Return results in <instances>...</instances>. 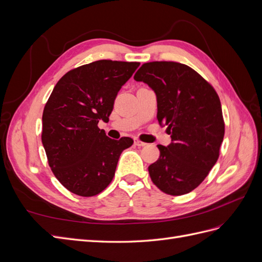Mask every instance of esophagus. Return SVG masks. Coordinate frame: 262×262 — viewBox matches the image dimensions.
<instances>
[{"label": "esophagus", "instance_id": "esophagus-1", "mask_svg": "<svg viewBox=\"0 0 262 262\" xmlns=\"http://www.w3.org/2000/svg\"><path fill=\"white\" fill-rule=\"evenodd\" d=\"M134 144H136L139 147H142V146H145L146 145V143H144V142H142V141H140L138 139L134 140Z\"/></svg>", "mask_w": 262, "mask_h": 262}]
</instances>
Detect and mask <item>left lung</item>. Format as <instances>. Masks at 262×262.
Instances as JSON below:
<instances>
[{"label":"left lung","mask_w":262,"mask_h":262,"mask_svg":"<svg viewBox=\"0 0 262 262\" xmlns=\"http://www.w3.org/2000/svg\"><path fill=\"white\" fill-rule=\"evenodd\" d=\"M134 80L154 91L157 120L168 126L171 138L169 145H157L161 156L149 165L150 179L170 195L192 191L215 165L224 138L216 92L194 70L177 62L144 63Z\"/></svg>","instance_id":"obj_1"}]
</instances>
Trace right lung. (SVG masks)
<instances>
[{"mask_svg":"<svg viewBox=\"0 0 262 262\" xmlns=\"http://www.w3.org/2000/svg\"><path fill=\"white\" fill-rule=\"evenodd\" d=\"M139 62L99 60L63 75L42 114L41 141L54 176L71 192L100 193L112 182L130 138L110 139L98 128L108 121L118 92Z\"/></svg>","mask_w":262,"mask_h":262,"instance_id":"1","label":"right lung"}]
</instances>
